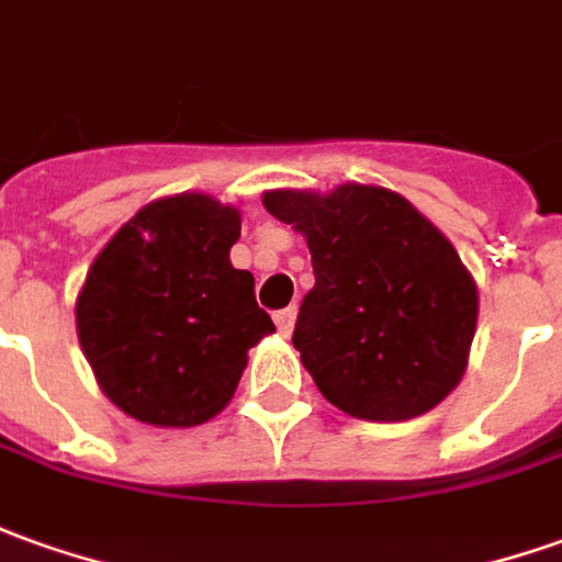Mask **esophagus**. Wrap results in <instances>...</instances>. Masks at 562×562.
I'll use <instances>...</instances> for the list:
<instances>
[{
  "instance_id": "34e87169",
  "label": "esophagus",
  "mask_w": 562,
  "mask_h": 562,
  "mask_svg": "<svg viewBox=\"0 0 562 562\" xmlns=\"http://www.w3.org/2000/svg\"><path fill=\"white\" fill-rule=\"evenodd\" d=\"M274 324H278L281 336H290V333H293V324H296V308L290 305V308H281V312H274Z\"/></svg>"
}]
</instances>
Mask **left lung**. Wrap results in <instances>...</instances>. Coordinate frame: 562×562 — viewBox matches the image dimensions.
<instances>
[{
    "instance_id": "obj_1",
    "label": "left lung",
    "mask_w": 562,
    "mask_h": 562,
    "mask_svg": "<svg viewBox=\"0 0 562 562\" xmlns=\"http://www.w3.org/2000/svg\"><path fill=\"white\" fill-rule=\"evenodd\" d=\"M262 204L312 254L293 346L321 394L370 422L435 409L465 376L477 330V284L443 232L382 186L272 189Z\"/></svg>"
}]
</instances>
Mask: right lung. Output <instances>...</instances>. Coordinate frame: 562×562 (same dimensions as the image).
I'll return each mask as SVG.
<instances>
[{
  "label": "right lung",
  "instance_id": "obj_1",
  "mask_svg": "<svg viewBox=\"0 0 562 562\" xmlns=\"http://www.w3.org/2000/svg\"><path fill=\"white\" fill-rule=\"evenodd\" d=\"M241 211L204 192L149 201L97 254L76 300V330L97 385L158 428L214 419L247 351L274 333L254 274L229 262Z\"/></svg>",
  "mask_w": 562,
  "mask_h": 562
}]
</instances>
